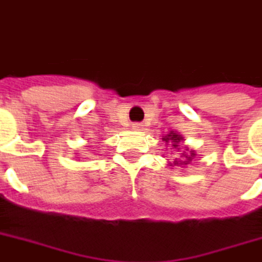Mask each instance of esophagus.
I'll return each instance as SVG.
<instances>
[{"mask_svg": "<svg viewBox=\"0 0 262 262\" xmlns=\"http://www.w3.org/2000/svg\"><path fill=\"white\" fill-rule=\"evenodd\" d=\"M133 129H135V130H141V129H143V125H141V123H133Z\"/></svg>", "mask_w": 262, "mask_h": 262, "instance_id": "obj_1", "label": "esophagus"}]
</instances>
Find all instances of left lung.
<instances>
[{
    "label": "left lung",
    "instance_id": "1",
    "mask_svg": "<svg viewBox=\"0 0 262 262\" xmlns=\"http://www.w3.org/2000/svg\"><path fill=\"white\" fill-rule=\"evenodd\" d=\"M180 140H182V136L176 135V133H169L168 136L164 137V141H166V143H168V141H172V143H173L172 146L175 147V148L178 147V143H179ZM194 156L195 154L193 152V151H190V154H186V156L183 154L182 157H185V161H180L176 158V160L173 161V165H187V164H189V162H190V161L194 158Z\"/></svg>",
    "mask_w": 262,
    "mask_h": 262
}]
</instances>
